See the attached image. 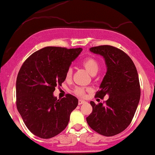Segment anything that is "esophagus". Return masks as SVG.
Wrapping results in <instances>:
<instances>
[{"label": "esophagus", "instance_id": "esophagus-1", "mask_svg": "<svg viewBox=\"0 0 155 155\" xmlns=\"http://www.w3.org/2000/svg\"><path fill=\"white\" fill-rule=\"evenodd\" d=\"M84 103H85L84 101L81 100V99H79V105H81V104H84Z\"/></svg>", "mask_w": 155, "mask_h": 155}]
</instances>
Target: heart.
<instances>
[{"instance_id": "heart-1", "label": "heart", "mask_w": 155, "mask_h": 155, "mask_svg": "<svg viewBox=\"0 0 155 155\" xmlns=\"http://www.w3.org/2000/svg\"><path fill=\"white\" fill-rule=\"evenodd\" d=\"M81 65L86 69L87 71L92 76H95L99 70V63L95 58H87L81 62ZM73 75L72 68H68L65 73V79L69 80L71 79ZM86 89L82 87H76L74 90V92L76 95L82 97L85 95Z\"/></svg>"}]
</instances>
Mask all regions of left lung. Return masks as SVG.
Instances as JSON below:
<instances>
[{"label":"left lung","instance_id":"8db88e82","mask_svg":"<svg viewBox=\"0 0 155 155\" xmlns=\"http://www.w3.org/2000/svg\"><path fill=\"white\" fill-rule=\"evenodd\" d=\"M90 50L104 57L107 67L95 97H109L105 104L90 102L92 112L87 122L99 134L113 136L128 127L136 113L140 96L138 72L131 58L118 48L103 45Z\"/></svg>","mask_w":155,"mask_h":155}]
</instances>
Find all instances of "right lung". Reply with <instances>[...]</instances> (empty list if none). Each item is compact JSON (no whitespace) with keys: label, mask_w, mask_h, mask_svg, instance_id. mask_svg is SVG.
<instances>
[{"label":"right lung","mask_w":155,"mask_h":155,"mask_svg":"<svg viewBox=\"0 0 155 155\" xmlns=\"http://www.w3.org/2000/svg\"><path fill=\"white\" fill-rule=\"evenodd\" d=\"M81 51V48L44 47L32 54L19 69L16 82L17 108L35 136L47 139L67 127L79 101L71 94L58 100L53 92L65 81L67 69Z\"/></svg>","instance_id":"obj_1"}]
</instances>
